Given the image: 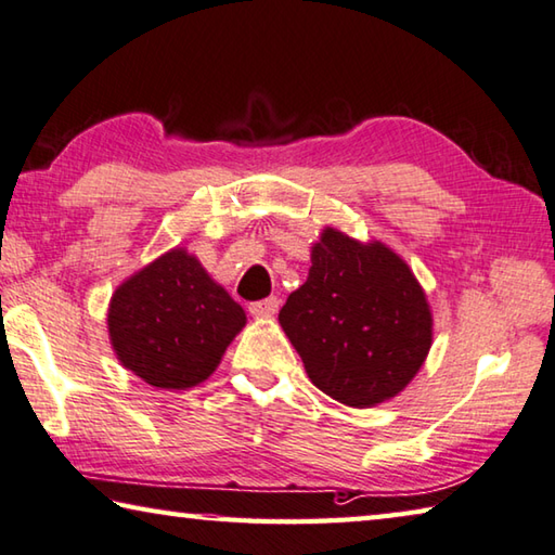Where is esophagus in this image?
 <instances>
[{"label":"esophagus","instance_id":"34e87169","mask_svg":"<svg viewBox=\"0 0 555 555\" xmlns=\"http://www.w3.org/2000/svg\"><path fill=\"white\" fill-rule=\"evenodd\" d=\"M278 309H280V299L268 297V299H260V302H253L248 307V312L253 317H272V314H278Z\"/></svg>","mask_w":555,"mask_h":555}]
</instances>
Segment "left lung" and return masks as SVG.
Returning <instances> with one entry per match:
<instances>
[{"label": "left lung", "instance_id": "left-lung-1", "mask_svg": "<svg viewBox=\"0 0 555 555\" xmlns=\"http://www.w3.org/2000/svg\"><path fill=\"white\" fill-rule=\"evenodd\" d=\"M319 390L348 406L400 395L431 348V309L410 266L385 243L326 227L312 246L307 283L280 309Z\"/></svg>", "mask_w": 555, "mask_h": 555}]
</instances>
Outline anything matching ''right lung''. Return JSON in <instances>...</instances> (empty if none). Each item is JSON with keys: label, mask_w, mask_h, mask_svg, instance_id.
<instances>
[{"label": "right lung", "mask_w": 555, "mask_h": 555, "mask_svg": "<svg viewBox=\"0 0 555 555\" xmlns=\"http://www.w3.org/2000/svg\"><path fill=\"white\" fill-rule=\"evenodd\" d=\"M106 326L124 367L153 387L184 390L217 371L246 312L197 258L172 248L116 287Z\"/></svg>", "instance_id": "add662e5"}]
</instances>
